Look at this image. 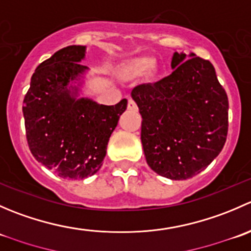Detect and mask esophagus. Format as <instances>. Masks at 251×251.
Returning a JSON list of instances; mask_svg holds the SVG:
<instances>
[{
    "mask_svg": "<svg viewBox=\"0 0 251 251\" xmlns=\"http://www.w3.org/2000/svg\"><path fill=\"white\" fill-rule=\"evenodd\" d=\"M127 109L128 110H136L137 109V105H136V103L133 102V100H128V103H127Z\"/></svg>",
    "mask_w": 251,
    "mask_h": 251,
    "instance_id": "esophagus-1",
    "label": "esophagus"
}]
</instances>
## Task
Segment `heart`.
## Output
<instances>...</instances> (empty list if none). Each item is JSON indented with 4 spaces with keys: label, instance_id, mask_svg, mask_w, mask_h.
Masks as SVG:
<instances>
[{
    "label": "heart",
    "instance_id": "b5f03b06",
    "mask_svg": "<svg viewBox=\"0 0 251 251\" xmlns=\"http://www.w3.org/2000/svg\"><path fill=\"white\" fill-rule=\"evenodd\" d=\"M154 67V59L149 57L135 58L124 67L123 75L127 78H133L147 74Z\"/></svg>",
    "mask_w": 251,
    "mask_h": 251
}]
</instances>
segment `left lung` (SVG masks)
I'll list each match as a JSON object with an SVG mask.
<instances>
[{
    "label": "left lung",
    "instance_id": "left-lung-1",
    "mask_svg": "<svg viewBox=\"0 0 251 251\" xmlns=\"http://www.w3.org/2000/svg\"><path fill=\"white\" fill-rule=\"evenodd\" d=\"M173 74L131 92L142 115L141 141L149 168L170 179L201 173L222 151L228 98L209 60L175 52Z\"/></svg>",
    "mask_w": 251,
    "mask_h": 251
}]
</instances>
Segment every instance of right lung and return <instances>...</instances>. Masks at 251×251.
Returning <instances> with one entry per match:
<instances>
[{
  "label": "right lung",
  "instance_id": "1",
  "mask_svg": "<svg viewBox=\"0 0 251 251\" xmlns=\"http://www.w3.org/2000/svg\"><path fill=\"white\" fill-rule=\"evenodd\" d=\"M86 46H68L42 62L31 76L23 114L26 140L39 163L63 178L82 179L103 165L109 138L126 110L78 97L88 68Z\"/></svg>",
  "mask_w": 251,
  "mask_h": 251
}]
</instances>
